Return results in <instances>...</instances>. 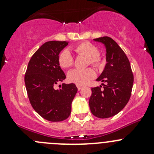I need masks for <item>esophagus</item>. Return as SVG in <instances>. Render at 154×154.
Listing matches in <instances>:
<instances>
[{"mask_svg": "<svg viewBox=\"0 0 154 154\" xmlns=\"http://www.w3.org/2000/svg\"><path fill=\"white\" fill-rule=\"evenodd\" d=\"M77 88H78V90H81L82 89V86L80 85H77Z\"/></svg>", "mask_w": 154, "mask_h": 154, "instance_id": "obj_1", "label": "esophagus"}]
</instances>
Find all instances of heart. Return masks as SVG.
<instances>
[{
    "label": "heart",
    "mask_w": 154,
    "mask_h": 154,
    "mask_svg": "<svg viewBox=\"0 0 154 154\" xmlns=\"http://www.w3.org/2000/svg\"><path fill=\"white\" fill-rule=\"evenodd\" d=\"M73 51L80 55L88 58L87 65L99 67L102 64L101 57L99 55V49L96 45L89 42H82L73 47ZM58 65L62 69H69L73 65V57L67 49L62 50L58 57ZM96 72L91 68L85 69H73L68 73V80L77 85H85L94 78Z\"/></svg>",
    "instance_id": "heart-1"
}]
</instances>
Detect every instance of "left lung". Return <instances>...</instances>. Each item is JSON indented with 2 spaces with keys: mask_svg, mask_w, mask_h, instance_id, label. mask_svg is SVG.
Returning a JSON list of instances; mask_svg holds the SVG:
<instances>
[{
  "mask_svg": "<svg viewBox=\"0 0 154 154\" xmlns=\"http://www.w3.org/2000/svg\"><path fill=\"white\" fill-rule=\"evenodd\" d=\"M106 48V65L96 81L106 83L92 88L89 107L95 116L101 119L119 113L130 100L133 85V74L123 49L109 37L94 39Z\"/></svg>",
  "mask_w": 154,
  "mask_h": 154,
  "instance_id": "left-lung-1",
  "label": "left lung"
}]
</instances>
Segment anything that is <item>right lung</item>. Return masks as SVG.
Wrapping results in <instances>:
<instances>
[{
  "instance_id": "add662e5",
  "label": "right lung",
  "mask_w": 154,
  "mask_h": 154,
  "mask_svg": "<svg viewBox=\"0 0 154 154\" xmlns=\"http://www.w3.org/2000/svg\"><path fill=\"white\" fill-rule=\"evenodd\" d=\"M67 42L50 41L42 45L30 59L24 75V83L30 103L42 118L51 122H60L71 113L72 102L78 89L75 84H62L65 75L58 65L60 51Z\"/></svg>"
}]
</instances>
